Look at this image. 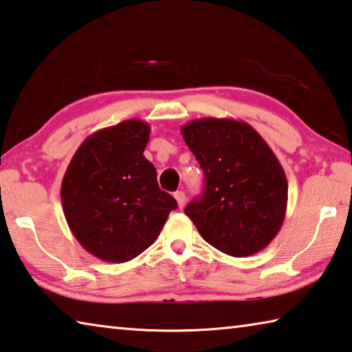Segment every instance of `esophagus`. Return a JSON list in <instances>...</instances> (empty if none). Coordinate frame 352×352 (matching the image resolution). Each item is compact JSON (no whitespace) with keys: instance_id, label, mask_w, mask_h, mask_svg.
<instances>
[{"instance_id":"34e87169","label":"esophagus","mask_w":352,"mask_h":352,"mask_svg":"<svg viewBox=\"0 0 352 352\" xmlns=\"http://www.w3.org/2000/svg\"><path fill=\"white\" fill-rule=\"evenodd\" d=\"M174 197H175V200H177L178 208L182 209L184 206V203H186V195H184V192H182V190H177V192L174 194Z\"/></svg>"}]
</instances>
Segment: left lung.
<instances>
[{"mask_svg":"<svg viewBox=\"0 0 352 352\" xmlns=\"http://www.w3.org/2000/svg\"><path fill=\"white\" fill-rule=\"evenodd\" d=\"M182 135L206 182L184 214L228 255L265 249L282 228L287 204V180L272 149L251 124L232 118L192 120Z\"/></svg>","mask_w":352,"mask_h":352,"instance_id":"obj_1","label":"left lung"}]
</instances>
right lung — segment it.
<instances>
[{"mask_svg":"<svg viewBox=\"0 0 352 352\" xmlns=\"http://www.w3.org/2000/svg\"><path fill=\"white\" fill-rule=\"evenodd\" d=\"M149 133L142 120L97 131L80 144L63 178L61 204L70 232L103 261L135 258L157 240L177 208L143 155Z\"/></svg>","mask_w":352,"mask_h":352,"instance_id":"1","label":"right lung"}]
</instances>
